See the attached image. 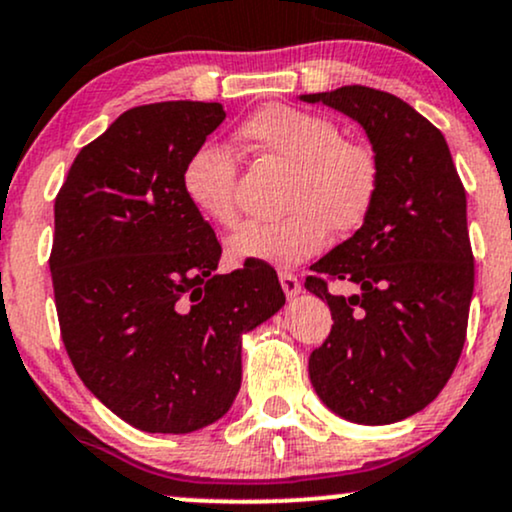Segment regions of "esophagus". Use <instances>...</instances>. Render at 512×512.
<instances>
[{
  "label": "esophagus",
  "mask_w": 512,
  "mask_h": 512,
  "mask_svg": "<svg viewBox=\"0 0 512 512\" xmlns=\"http://www.w3.org/2000/svg\"><path fill=\"white\" fill-rule=\"evenodd\" d=\"M280 285H282V290H285L287 299H294L299 292H302V282H299L297 275L287 273V270H282L280 273Z\"/></svg>",
  "instance_id": "1"
}]
</instances>
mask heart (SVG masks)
I'll use <instances>...</instances> for the list:
<instances>
[{
    "label": "heart",
    "instance_id": "obj_1",
    "mask_svg": "<svg viewBox=\"0 0 512 512\" xmlns=\"http://www.w3.org/2000/svg\"><path fill=\"white\" fill-rule=\"evenodd\" d=\"M239 143L261 158L292 165L287 218L246 222L227 242L234 263L292 268L328 244L330 227L357 230L369 218L381 184L374 148L342 138L323 114L290 105H266L237 131ZM186 201L196 213L230 227L237 220V162L225 146L203 143L182 172Z\"/></svg>",
    "mask_w": 512,
    "mask_h": 512
}]
</instances>
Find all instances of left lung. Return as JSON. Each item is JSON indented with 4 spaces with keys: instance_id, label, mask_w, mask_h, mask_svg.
<instances>
[{
    "instance_id": "8db88e82",
    "label": "left lung",
    "mask_w": 512,
    "mask_h": 512,
    "mask_svg": "<svg viewBox=\"0 0 512 512\" xmlns=\"http://www.w3.org/2000/svg\"><path fill=\"white\" fill-rule=\"evenodd\" d=\"M299 100L354 119L381 165L369 218L304 282L333 316L309 357L311 386L347 422H402L436 400L465 345L474 290L465 186L446 138L405 100L366 86ZM328 279L358 292L330 295Z\"/></svg>"
}]
</instances>
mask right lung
<instances>
[{"mask_svg":"<svg viewBox=\"0 0 512 512\" xmlns=\"http://www.w3.org/2000/svg\"><path fill=\"white\" fill-rule=\"evenodd\" d=\"M220 102L126 110L76 155L54 201V302L76 374L148 434L218 422L242 386V335L285 304L263 263L215 275L220 244L182 189Z\"/></svg>","mask_w":512,"mask_h":512,"instance_id":"right-lung-1","label":"right lung"}]
</instances>
